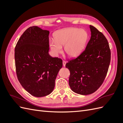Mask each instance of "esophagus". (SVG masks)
I'll return each mask as SVG.
<instances>
[{"instance_id": "esophagus-1", "label": "esophagus", "mask_w": 123, "mask_h": 123, "mask_svg": "<svg viewBox=\"0 0 123 123\" xmlns=\"http://www.w3.org/2000/svg\"><path fill=\"white\" fill-rule=\"evenodd\" d=\"M62 64H63V66H64V67H65L66 64V61H63V62H62Z\"/></svg>"}]
</instances>
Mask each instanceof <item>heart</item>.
<instances>
[{
    "instance_id": "b5f03b06",
    "label": "heart",
    "mask_w": 123,
    "mask_h": 123,
    "mask_svg": "<svg viewBox=\"0 0 123 123\" xmlns=\"http://www.w3.org/2000/svg\"><path fill=\"white\" fill-rule=\"evenodd\" d=\"M54 41H50V47L55 54L62 52L64 46L65 53L70 57L79 55L86 44L88 34L83 29L67 28L59 30L54 34Z\"/></svg>"
}]
</instances>
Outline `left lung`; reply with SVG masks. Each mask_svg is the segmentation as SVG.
<instances>
[{"label": "left lung", "instance_id": "8db88e82", "mask_svg": "<svg viewBox=\"0 0 123 123\" xmlns=\"http://www.w3.org/2000/svg\"><path fill=\"white\" fill-rule=\"evenodd\" d=\"M91 38L83 52L66 64L70 71L69 84L76 93L88 95L99 88L106 76L111 52L102 33L90 25Z\"/></svg>", "mask_w": 123, "mask_h": 123}]
</instances>
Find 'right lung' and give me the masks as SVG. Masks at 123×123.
I'll list each match as a JSON object with an SVG mask.
<instances>
[{
  "label": "right lung",
  "instance_id": "add662e5",
  "mask_svg": "<svg viewBox=\"0 0 123 123\" xmlns=\"http://www.w3.org/2000/svg\"><path fill=\"white\" fill-rule=\"evenodd\" d=\"M49 31L37 26L28 28L15 48L18 80L25 90L35 97L53 91L62 61L49 54Z\"/></svg>",
  "mask_w": 123,
  "mask_h": 123
}]
</instances>
